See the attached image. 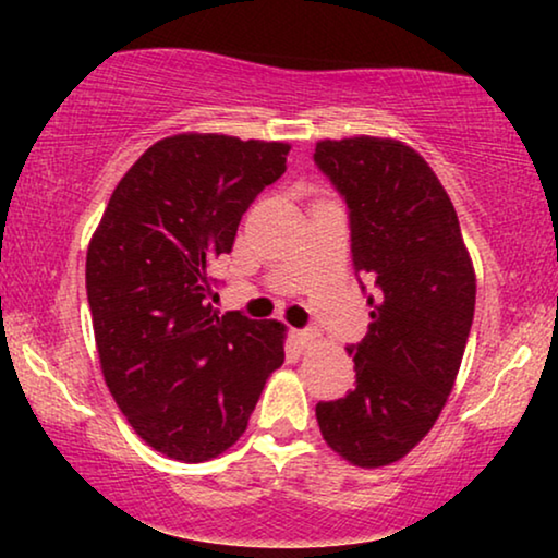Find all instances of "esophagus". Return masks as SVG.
<instances>
[{
  "mask_svg": "<svg viewBox=\"0 0 558 558\" xmlns=\"http://www.w3.org/2000/svg\"><path fill=\"white\" fill-rule=\"evenodd\" d=\"M292 338H294L296 345L307 348V345H312V342H315L317 332H312V330H292Z\"/></svg>",
  "mask_w": 558,
  "mask_h": 558,
  "instance_id": "34e87169",
  "label": "esophagus"
}]
</instances>
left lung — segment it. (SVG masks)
<instances>
[{"mask_svg":"<svg viewBox=\"0 0 558 558\" xmlns=\"http://www.w3.org/2000/svg\"><path fill=\"white\" fill-rule=\"evenodd\" d=\"M315 165L345 201L353 269L371 304L368 335L348 345L355 388L319 401L317 424L345 460L380 468L422 441L452 391L475 315V271L452 201L407 144L325 140Z\"/></svg>","mask_w":558,"mask_h":558,"instance_id":"8db88e82","label":"left lung"}]
</instances>
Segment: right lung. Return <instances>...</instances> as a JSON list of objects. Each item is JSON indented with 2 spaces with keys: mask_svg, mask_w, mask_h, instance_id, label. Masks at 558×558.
Masks as SVG:
<instances>
[{
  "mask_svg": "<svg viewBox=\"0 0 558 558\" xmlns=\"http://www.w3.org/2000/svg\"><path fill=\"white\" fill-rule=\"evenodd\" d=\"M289 144L178 134L151 144L113 190L90 239L86 292L106 386L134 432L203 462L246 432L284 363V325L210 304V264L287 170Z\"/></svg>",
  "mask_w": 558,
  "mask_h": 558,
  "instance_id": "add662e5",
  "label": "right lung"
}]
</instances>
